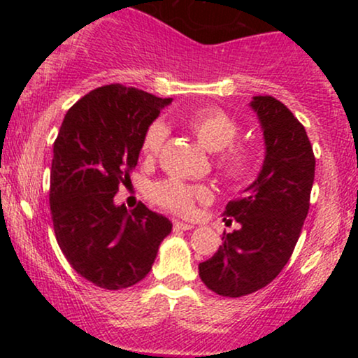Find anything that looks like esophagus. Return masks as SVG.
<instances>
[{"mask_svg":"<svg viewBox=\"0 0 358 358\" xmlns=\"http://www.w3.org/2000/svg\"><path fill=\"white\" fill-rule=\"evenodd\" d=\"M173 229H175V231H190V229H193V225L192 224H187V222L175 220L173 222Z\"/></svg>","mask_w":358,"mask_h":358,"instance_id":"1","label":"esophagus"}]
</instances>
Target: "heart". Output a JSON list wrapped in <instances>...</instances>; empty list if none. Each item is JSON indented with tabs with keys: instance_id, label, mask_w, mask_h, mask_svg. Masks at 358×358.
<instances>
[{
	"instance_id": "obj_1",
	"label": "heart",
	"mask_w": 358,
	"mask_h": 358,
	"mask_svg": "<svg viewBox=\"0 0 358 358\" xmlns=\"http://www.w3.org/2000/svg\"><path fill=\"white\" fill-rule=\"evenodd\" d=\"M185 126L208 151H219L217 168L232 183H249L257 171V153L248 143H234L239 138L241 124L236 117L220 108H203L185 119ZM168 136V127L162 121L151 122L141 138V155L156 158ZM153 196L159 205L182 215L195 210L196 202L212 199L205 185H188L170 178L155 185Z\"/></svg>"
}]
</instances>
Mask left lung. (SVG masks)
I'll return each mask as SVG.
<instances>
[{"label":"left lung","instance_id":"1","mask_svg":"<svg viewBox=\"0 0 358 358\" xmlns=\"http://www.w3.org/2000/svg\"><path fill=\"white\" fill-rule=\"evenodd\" d=\"M264 131L266 158L245 195L225 207V234L208 261L199 264L200 279L220 296L239 298L268 286L289 261L310 208L315 155L305 126L273 96L250 102Z\"/></svg>","mask_w":358,"mask_h":358}]
</instances>
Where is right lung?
<instances>
[{"instance_id": "add662e5", "label": "right lung", "mask_w": 358, "mask_h": 358, "mask_svg": "<svg viewBox=\"0 0 358 358\" xmlns=\"http://www.w3.org/2000/svg\"><path fill=\"white\" fill-rule=\"evenodd\" d=\"M170 102L122 84L94 89L67 110L53 143L57 242L77 274L104 289L141 281L171 232V222L145 203L114 205L119 187L131 183L146 127Z\"/></svg>"}]
</instances>
